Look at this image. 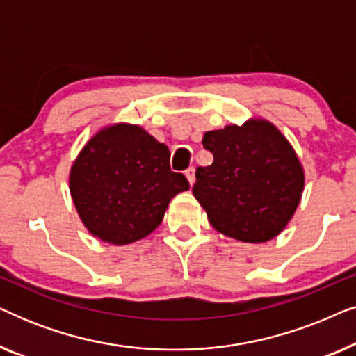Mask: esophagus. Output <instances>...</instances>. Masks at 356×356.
Here are the masks:
<instances>
[{
	"label": "esophagus",
	"instance_id": "1",
	"mask_svg": "<svg viewBox=\"0 0 356 356\" xmlns=\"http://www.w3.org/2000/svg\"><path fill=\"white\" fill-rule=\"evenodd\" d=\"M194 172H196V170H194L193 167H189L186 172H184V175H186V178H188V181H189V184H191L193 186V183L196 181V177H194Z\"/></svg>",
	"mask_w": 356,
	"mask_h": 356
}]
</instances>
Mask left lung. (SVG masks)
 I'll use <instances>...</instances> for the list:
<instances>
[{
	"mask_svg": "<svg viewBox=\"0 0 356 356\" xmlns=\"http://www.w3.org/2000/svg\"><path fill=\"white\" fill-rule=\"evenodd\" d=\"M213 162L197 167L193 194L211 225L245 243H264L286 227L298 207L305 172L285 136L266 120L207 131Z\"/></svg>",
	"mask_w": 356,
	"mask_h": 356,
	"instance_id": "left-lung-1",
	"label": "left lung"
}]
</instances>
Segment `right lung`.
I'll return each instance as SVG.
<instances>
[{
	"label": "right lung",
	"instance_id": "1",
	"mask_svg": "<svg viewBox=\"0 0 356 356\" xmlns=\"http://www.w3.org/2000/svg\"><path fill=\"white\" fill-rule=\"evenodd\" d=\"M189 189L170 168V150L138 124L100 129L77 155L70 191L82 223L110 245H129L152 233L168 204Z\"/></svg>",
	"mask_w": 356,
	"mask_h": 356
}]
</instances>
